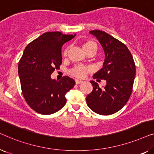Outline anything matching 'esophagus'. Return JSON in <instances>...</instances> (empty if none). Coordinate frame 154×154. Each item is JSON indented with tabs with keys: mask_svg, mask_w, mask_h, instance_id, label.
<instances>
[{
	"mask_svg": "<svg viewBox=\"0 0 154 154\" xmlns=\"http://www.w3.org/2000/svg\"><path fill=\"white\" fill-rule=\"evenodd\" d=\"M75 84H80L81 83H83V81H80V80H78V79H75Z\"/></svg>",
	"mask_w": 154,
	"mask_h": 154,
	"instance_id": "obj_1",
	"label": "esophagus"
}]
</instances>
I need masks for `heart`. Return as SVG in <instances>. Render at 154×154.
Instances as JSON below:
<instances>
[{
	"label": "heart",
	"instance_id": "b5f03b06",
	"mask_svg": "<svg viewBox=\"0 0 154 154\" xmlns=\"http://www.w3.org/2000/svg\"><path fill=\"white\" fill-rule=\"evenodd\" d=\"M83 48L84 51L85 52V53H87V52L90 51H94V52H96L98 50V44L95 41H92V40H88V41H84L83 43ZM68 52L69 47L68 46H66L62 50V57H66L68 55ZM90 71V68H88L87 66H75L69 70V73L74 77L83 79Z\"/></svg>",
	"mask_w": 154,
	"mask_h": 154
}]
</instances>
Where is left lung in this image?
<instances>
[{"mask_svg":"<svg viewBox=\"0 0 154 154\" xmlns=\"http://www.w3.org/2000/svg\"><path fill=\"white\" fill-rule=\"evenodd\" d=\"M90 33L95 35L105 53L103 68L93 75V79L105 80L106 83L101 88L97 83L90 81L93 90L87 96L86 102L96 113L113 114L125 106L131 95L135 64L130 50L122 42L100 30L90 31Z\"/></svg>","mask_w":154,"mask_h":154,"instance_id":"8db88e82","label":"left lung"}]
</instances>
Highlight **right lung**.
Wrapping results in <instances>:
<instances>
[{"label": "right lung", "instance_id": "1", "mask_svg": "<svg viewBox=\"0 0 154 154\" xmlns=\"http://www.w3.org/2000/svg\"><path fill=\"white\" fill-rule=\"evenodd\" d=\"M75 35L46 32L25 48L18 65L21 88L25 101L37 113L52 114L66 104L65 94L75 81L69 76L52 80L51 74L62 64V45Z\"/></svg>", "mask_w": 154, "mask_h": 154}]
</instances>
